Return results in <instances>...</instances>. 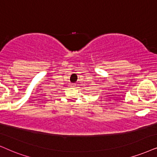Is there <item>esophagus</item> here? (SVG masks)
Masks as SVG:
<instances>
[{"label": "esophagus", "mask_w": 157, "mask_h": 157, "mask_svg": "<svg viewBox=\"0 0 157 157\" xmlns=\"http://www.w3.org/2000/svg\"><path fill=\"white\" fill-rule=\"evenodd\" d=\"M71 86H72V87H75V83H73V84L71 85Z\"/></svg>", "instance_id": "34e87169"}]
</instances>
